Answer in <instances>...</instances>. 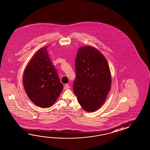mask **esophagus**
Returning a JSON list of instances; mask_svg holds the SVG:
<instances>
[{"mask_svg":"<svg viewBox=\"0 0 150 150\" xmlns=\"http://www.w3.org/2000/svg\"><path fill=\"white\" fill-rule=\"evenodd\" d=\"M69 86L68 84H66L64 87V89L65 90H67V89H68L69 88Z\"/></svg>","mask_w":150,"mask_h":150,"instance_id":"1","label":"esophagus"}]
</instances>
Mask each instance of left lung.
Masks as SVG:
<instances>
[{"label": "left lung", "instance_id": "left-lung-1", "mask_svg": "<svg viewBox=\"0 0 150 150\" xmlns=\"http://www.w3.org/2000/svg\"><path fill=\"white\" fill-rule=\"evenodd\" d=\"M73 89L84 110L94 112L104 103L110 90L111 77L103 54L91 46L79 48L75 59Z\"/></svg>", "mask_w": 150, "mask_h": 150}]
</instances>
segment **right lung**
Segmentation results:
<instances>
[{
  "label": "right lung",
  "instance_id": "right-lung-1",
  "mask_svg": "<svg viewBox=\"0 0 150 150\" xmlns=\"http://www.w3.org/2000/svg\"><path fill=\"white\" fill-rule=\"evenodd\" d=\"M47 47L40 49L25 69L23 83L28 97L42 108L51 107L59 97L63 85L52 64Z\"/></svg>",
  "mask_w": 150,
  "mask_h": 150
}]
</instances>
